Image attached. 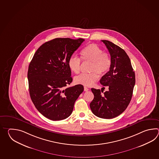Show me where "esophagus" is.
Segmentation results:
<instances>
[{
	"label": "esophagus",
	"instance_id": "esophagus-1",
	"mask_svg": "<svg viewBox=\"0 0 159 159\" xmlns=\"http://www.w3.org/2000/svg\"><path fill=\"white\" fill-rule=\"evenodd\" d=\"M89 89L88 88H86V87H84V91H89Z\"/></svg>",
	"mask_w": 159,
	"mask_h": 159
}]
</instances>
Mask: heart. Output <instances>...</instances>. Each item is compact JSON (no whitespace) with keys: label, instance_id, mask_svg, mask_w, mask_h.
Here are the masks:
<instances>
[{"label":"heart","instance_id":"obj_1","mask_svg":"<svg viewBox=\"0 0 159 159\" xmlns=\"http://www.w3.org/2000/svg\"><path fill=\"white\" fill-rule=\"evenodd\" d=\"M81 58L84 61L91 62V73H82L75 77L77 84L85 86H90L99 78V75H104L108 71L111 65V59L107 52H103L102 48L97 44H90L82 50ZM68 66L72 72L78 74L81 69V60L75 56H71L68 61Z\"/></svg>","mask_w":159,"mask_h":159}]
</instances>
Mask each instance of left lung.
Here are the masks:
<instances>
[{"instance_id": "1", "label": "left lung", "mask_w": 159, "mask_h": 159, "mask_svg": "<svg viewBox=\"0 0 159 159\" xmlns=\"http://www.w3.org/2000/svg\"><path fill=\"white\" fill-rule=\"evenodd\" d=\"M110 54V70L100 80L108 91L91 88L94 97L90 104L93 113L99 118L112 119L121 114L129 106L135 84V72L128 55L121 48L108 40H102Z\"/></svg>"}]
</instances>
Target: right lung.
<instances>
[{
    "label": "right lung",
    "instance_id": "right-lung-1",
    "mask_svg": "<svg viewBox=\"0 0 159 159\" xmlns=\"http://www.w3.org/2000/svg\"><path fill=\"white\" fill-rule=\"evenodd\" d=\"M84 41L54 39L40 46L30 61L27 76L31 100L51 120H60L71 115L75 102L84 91L82 84L66 86L73 81L69 59Z\"/></svg>",
    "mask_w": 159,
    "mask_h": 159
}]
</instances>
